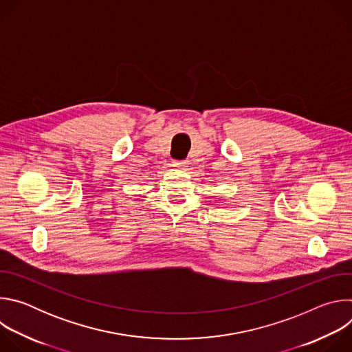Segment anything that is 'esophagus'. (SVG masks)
<instances>
[{
	"instance_id": "obj_1",
	"label": "esophagus",
	"mask_w": 352,
	"mask_h": 352,
	"mask_svg": "<svg viewBox=\"0 0 352 352\" xmlns=\"http://www.w3.org/2000/svg\"><path fill=\"white\" fill-rule=\"evenodd\" d=\"M174 166L179 167V168H185V167H188V162L186 160H175Z\"/></svg>"
}]
</instances>
